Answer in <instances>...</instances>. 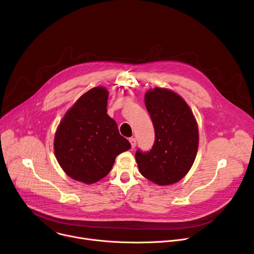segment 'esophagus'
<instances>
[{
    "instance_id": "obj_1",
    "label": "esophagus",
    "mask_w": 254,
    "mask_h": 254,
    "mask_svg": "<svg viewBox=\"0 0 254 254\" xmlns=\"http://www.w3.org/2000/svg\"><path fill=\"white\" fill-rule=\"evenodd\" d=\"M129 142H130V144H131V148H132V149H134V148L136 147V140H135L134 137H130V138H129Z\"/></svg>"
}]
</instances>
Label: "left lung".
I'll return each mask as SVG.
<instances>
[{
    "label": "left lung",
    "mask_w": 254,
    "mask_h": 254,
    "mask_svg": "<svg viewBox=\"0 0 254 254\" xmlns=\"http://www.w3.org/2000/svg\"><path fill=\"white\" fill-rule=\"evenodd\" d=\"M144 103L153 122L155 142L150 151L135 152L140 174L165 186L182 179L191 169L198 150V127L189 105L177 93L154 88Z\"/></svg>",
    "instance_id": "8db88e82"
}]
</instances>
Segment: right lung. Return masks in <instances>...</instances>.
<instances>
[{
    "instance_id": "right-lung-1",
    "label": "right lung",
    "mask_w": 254,
    "mask_h": 254,
    "mask_svg": "<svg viewBox=\"0 0 254 254\" xmlns=\"http://www.w3.org/2000/svg\"><path fill=\"white\" fill-rule=\"evenodd\" d=\"M108 92L84 93L61 121L54 138L56 159L72 179L92 184L111 172L118 155L130 149L117 123L106 114Z\"/></svg>"
}]
</instances>
